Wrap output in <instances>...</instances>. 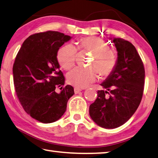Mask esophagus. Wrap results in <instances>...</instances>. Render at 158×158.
I'll return each instance as SVG.
<instances>
[{"instance_id":"34e87169","label":"esophagus","mask_w":158,"mask_h":158,"mask_svg":"<svg viewBox=\"0 0 158 158\" xmlns=\"http://www.w3.org/2000/svg\"><path fill=\"white\" fill-rule=\"evenodd\" d=\"M82 89L81 88H79V87H74V92L76 94H77L79 92H81Z\"/></svg>"}]
</instances>
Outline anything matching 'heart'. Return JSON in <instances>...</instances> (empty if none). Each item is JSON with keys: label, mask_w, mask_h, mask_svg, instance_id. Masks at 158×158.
<instances>
[{"label": "heart", "mask_w": 158, "mask_h": 158, "mask_svg": "<svg viewBox=\"0 0 158 158\" xmlns=\"http://www.w3.org/2000/svg\"><path fill=\"white\" fill-rule=\"evenodd\" d=\"M79 48L92 52L89 67H76L67 74V81L77 87L84 88L95 81L99 73L107 76L112 73L117 64V56L103 40L96 37H82L78 41ZM77 50L73 44H65L58 50L57 59L64 69L68 70L76 60ZM95 67L94 68L93 66Z\"/></svg>", "instance_id": "heart-1"}]
</instances>
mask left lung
Wrapping results in <instances>:
<instances>
[{
    "mask_svg": "<svg viewBox=\"0 0 158 158\" xmlns=\"http://www.w3.org/2000/svg\"><path fill=\"white\" fill-rule=\"evenodd\" d=\"M117 62L114 70L101 85L89 106V115L104 128H116L131 118L142 101L145 70L142 59L132 44L121 38H114Z\"/></svg>",
    "mask_w": 158,
    "mask_h": 158,
    "instance_id": "1",
    "label": "left lung"
}]
</instances>
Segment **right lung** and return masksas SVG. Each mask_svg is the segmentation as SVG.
I'll return each instance as SVG.
<instances>
[{
  "label": "right lung",
  "instance_id": "1",
  "mask_svg": "<svg viewBox=\"0 0 158 158\" xmlns=\"http://www.w3.org/2000/svg\"><path fill=\"white\" fill-rule=\"evenodd\" d=\"M71 37L57 31L36 33L22 44L13 65L14 85L22 107L44 123L56 121L64 114L73 87L64 85L57 53ZM61 91L57 92V89Z\"/></svg>",
  "mask_w": 158,
  "mask_h": 158
}]
</instances>
